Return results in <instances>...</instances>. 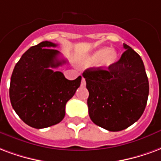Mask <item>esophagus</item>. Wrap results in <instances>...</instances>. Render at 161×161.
<instances>
[{
    "instance_id": "esophagus-1",
    "label": "esophagus",
    "mask_w": 161,
    "mask_h": 161,
    "mask_svg": "<svg viewBox=\"0 0 161 161\" xmlns=\"http://www.w3.org/2000/svg\"><path fill=\"white\" fill-rule=\"evenodd\" d=\"M80 86H81L82 87H84V86H86V80H85V79H84V78H82L81 83H80Z\"/></svg>"
}]
</instances>
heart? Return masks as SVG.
Wrapping results in <instances>:
<instances>
[{"label":"heart","mask_w":161,"mask_h":161,"mask_svg":"<svg viewBox=\"0 0 161 161\" xmlns=\"http://www.w3.org/2000/svg\"><path fill=\"white\" fill-rule=\"evenodd\" d=\"M118 60V53L114 49L100 48L86 56V63L89 64L98 63L103 69H107L114 65Z\"/></svg>","instance_id":"obj_1"}]
</instances>
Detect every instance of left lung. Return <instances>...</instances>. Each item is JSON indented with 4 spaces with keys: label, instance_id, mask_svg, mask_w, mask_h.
I'll list each match as a JSON object with an SVG mask.
<instances>
[{
    "label": "left lung",
    "instance_id": "8db88e82",
    "mask_svg": "<svg viewBox=\"0 0 161 161\" xmlns=\"http://www.w3.org/2000/svg\"><path fill=\"white\" fill-rule=\"evenodd\" d=\"M121 58L107 70L83 73L89 92V117L109 131L125 130L136 123L146 107L149 84L141 56L127 44Z\"/></svg>",
    "mask_w": 161,
    "mask_h": 161
}]
</instances>
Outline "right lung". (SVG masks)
Masks as SVG:
<instances>
[{
  "mask_svg": "<svg viewBox=\"0 0 161 161\" xmlns=\"http://www.w3.org/2000/svg\"><path fill=\"white\" fill-rule=\"evenodd\" d=\"M57 44L43 41L31 47L16 63L11 76L9 97L12 106L25 124L43 129L58 124L65 116L67 102L80 85L81 76L66 79L58 68L67 63L59 59Z\"/></svg>",
  "mask_w": 161,
  "mask_h": 161,
  "instance_id": "1",
  "label": "right lung"
}]
</instances>
